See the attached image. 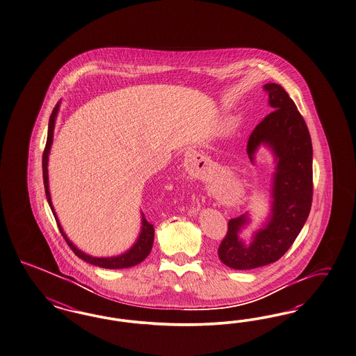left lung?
<instances>
[{"mask_svg": "<svg viewBox=\"0 0 356 356\" xmlns=\"http://www.w3.org/2000/svg\"><path fill=\"white\" fill-rule=\"evenodd\" d=\"M264 90L269 95L271 112L249 136L247 152L253 154L261 143L270 146L277 156L274 175L273 210L268 225L254 235L250 245L238 240V231L247 216L228 220L218 256L228 268L256 269L275 262L290 249L302 231L312 206V140L309 130L296 104L284 88L268 83Z\"/></svg>", "mask_w": 356, "mask_h": 356, "instance_id": "obj_1", "label": "left lung"}]
</instances>
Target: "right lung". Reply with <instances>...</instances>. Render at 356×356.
Instances as JSON below:
<instances>
[{"instance_id": "right-lung-1", "label": "right lung", "mask_w": 356, "mask_h": 356, "mask_svg": "<svg viewBox=\"0 0 356 356\" xmlns=\"http://www.w3.org/2000/svg\"><path fill=\"white\" fill-rule=\"evenodd\" d=\"M58 107H60V104L57 103L56 107L54 108V111H52L51 118H49L48 137H47V143H45L43 152V180L45 195H47L48 204L51 206V210L54 213V219H56V223L58 226V229H60L61 235L64 236L66 244L76 253V256H78L79 259H83V261H86L88 264H91V265H97V266L104 268V269H125V268L136 266V265H138L140 262H142L143 259L149 256L151 248H152V243H154V226L151 225L150 222L146 220L145 216H142V229H140V236H138L137 243L128 252H125L124 254H120V256H116V257H108V259L91 257V256H88L86 253L81 252L79 249H76V245H73V243L69 241V238L65 235L63 228H61L58 220H57V216H56L54 206H52V201H51L49 188H48V170H47V165H48V154H49L52 140H54V120H56V116H57Z\"/></svg>"}]
</instances>
